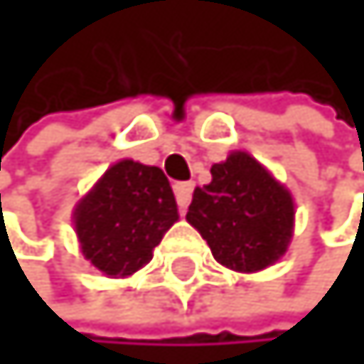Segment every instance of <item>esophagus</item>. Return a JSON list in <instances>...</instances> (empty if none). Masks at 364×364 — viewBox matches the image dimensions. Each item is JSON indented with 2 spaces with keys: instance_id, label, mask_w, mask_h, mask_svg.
<instances>
[{
  "instance_id": "34e87169",
  "label": "esophagus",
  "mask_w": 364,
  "mask_h": 364,
  "mask_svg": "<svg viewBox=\"0 0 364 364\" xmlns=\"http://www.w3.org/2000/svg\"><path fill=\"white\" fill-rule=\"evenodd\" d=\"M175 189V198H178V205H180V212H184L186 207L191 203V193H193V184L191 182H178L173 186Z\"/></svg>"
}]
</instances>
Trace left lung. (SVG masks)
Here are the masks:
<instances>
[{"mask_svg":"<svg viewBox=\"0 0 364 364\" xmlns=\"http://www.w3.org/2000/svg\"><path fill=\"white\" fill-rule=\"evenodd\" d=\"M212 255L239 274H255L285 255L294 230L291 193L248 152H230L212 166L186 212Z\"/></svg>","mask_w":364,"mask_h":364,"instance_id":"1","label":"left lung"}]
</instances>
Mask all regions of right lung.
Segmentation results:
<instances>
[{
  "instance_id": "add662e5",
  "label": "right lung",
  "mask_w": 364,
  "mask_h": 364,
  "mask_svg": "<svg viewBox=\"0 0 364 364\" xmlns=\"http://www.w3.org/2000/svg\"><path fill=\"white\" fill-rule=\"evenodd\" d=\"M73 218L84 257L105 276L125 278L152 259L178 221V203L161 168L122 159L77 203Z\"/></svg>"
}]
</instances>
